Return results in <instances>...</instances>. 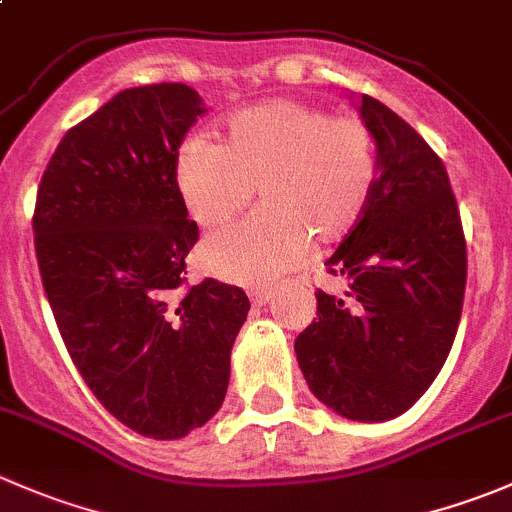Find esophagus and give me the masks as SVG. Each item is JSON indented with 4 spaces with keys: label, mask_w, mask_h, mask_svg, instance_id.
I'll return each mask as SVG.
<instances>
[{
    "label": "esophagus",
    "mask_w": 512,
    "mask_h": 512,
    "mask_svg": "<svg viewBox=\"0 0 512 512\" xmlns=\"http://www.w3.org/2000/svg\"><path fill=\"white\" fill-rule=\"evenodd\" d=\"M272 295H275V292H272V287H257V290L250 292L252 305H257V307L265 305V302L272 300Z\"/></svg>",
    "instance_id": "esophagus-1"
}]
</instances>
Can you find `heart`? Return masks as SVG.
<instances>
[{
	"instance_id": "heart-1",
	"label": "heart",
	"mask_w": 512,
	"mask_h": 512,
	"mask_svg": "<svg viewBox=\"0 0 512 512\" xmlns=\"http://www.w3.org/2000/svg\"><path fill=\"white\" fill-rule=\"evenodd\" d=\"M375 142L357 117L275 99L227 119L225 140L195 135L175 160L192 220L220 227L260 190L265 205L242 225L207 237L205 272L257 285L300 265L310 235L337 242L355 230L375 187Z\"/></svg>"
}]
</instances>
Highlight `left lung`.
Returning <instances> with one entry per match:
<instances>
[{
  "label": "left lung",
  "instance_id": "1",
  "mask_svg": "<svg viewBox=\"0 0 512 512\" xmlns=\"http://www.w3.org/2000/svg\"><path fill=\"white\" fill-rule=\"evenodd\" d=\"M377 177L355 230L325 262L345 297L317 290V320L295 340L322 405L357 423L413 408L445 365L463 310L465 255L458 202L443 160L403 117L362 94Z\"/></svg>",
  "mask_w": 512,
  "mask_h": 512
}]
</instances>
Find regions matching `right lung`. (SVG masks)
Wrapping results in <instances>:
<instances>
[{
    "label": "right lung",
    "mask_w": 512,
    "mask_h": 512,
    "mask_svg": "<svg viewBox=\"0 0 512 512\" xmlns=\"http://www.w3.org/2000/svg\"><path fill=\"white\" fill-rule=\"evenodd\" d=\"M207 112L182 82L122 89L67 132L34 207V250L62 340L122 425L177 440L220 410L250 300L207 277L182 290L200 237L175 160Z\"/></svg>",
    "instance_id": "obj_1"
}]
</instances>
